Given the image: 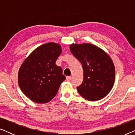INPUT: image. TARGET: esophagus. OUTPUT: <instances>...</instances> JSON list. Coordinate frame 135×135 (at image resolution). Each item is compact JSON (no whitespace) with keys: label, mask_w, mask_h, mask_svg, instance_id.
<instances>
[{"label":"esophagus","mask_w":135,"mask_h":135,"mask_svg":"<svg viewBox=\"0 0 135 135\" xmlns=\"http://www.w3.org/2000/svg\"><path fill=\"white\" fill-rule=\"evenodd\" d=\"M71 76H68V77H66V80L67 81H71Z\"/></svg>","instance_id":"34e87169"}]
</instances>
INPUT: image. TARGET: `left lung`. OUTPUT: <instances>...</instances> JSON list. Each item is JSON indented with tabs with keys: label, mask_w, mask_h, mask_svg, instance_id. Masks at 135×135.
Returning a JSON list of instances; mask_svg holds the SVG:
<instances>
[{
	"label": "left lung",
	"mask_w": 135,
	"mask_h": 135,
	"mask_svg": "<svg viewBox=\"0 0 135 135\" xmlns=\"http://www.w3.org/2000/svg\"><path fill=\"white\" fill-rule=\"evenodd\" d=\"M70 50L82 64L84 80L77 91L85 99L97 101L109 93L115 81V68L110 57L90 44H71Z\"/></svg>",
	"instance_id": "8db88e82"
}]
</instances>
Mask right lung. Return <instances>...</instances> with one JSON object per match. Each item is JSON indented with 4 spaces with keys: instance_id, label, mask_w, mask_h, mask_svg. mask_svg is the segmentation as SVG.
<instances>
[{
    "instance_id": "right-lung-1",
    "label": "right lung",
    "mask_w": 135,
    "mask_h": 135,
    "mask_svg": "<svg viewBox=\"0 0 135 135\" xmlns=\"http://www.w3.org/2000/svg\"><path fill=\"white\" fill-rule=\"evenodd\" d=\"M61 46L50 42L35 49L24 61L18 72V84L23 93L37 103L49 102L66 79L61 68L55 64Z\"/></svg>"
}]
</instances>
